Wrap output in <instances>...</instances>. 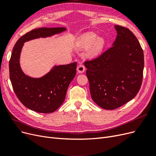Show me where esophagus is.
Masks as SVG:
<instances>
[{
  "instance_id": "obj_1",
  "label": "esophagus",
  "mask_w": 156,
  "mask_h": 156,
  "mask_svg": "<svg viewBox=\"0 0 156 156\" xmlns=\"http://www.w3.org/2000/svg\"><path fill=\"white\" fill-rule=\"evenodd\" d=\"M77 71L79 73H83L84 72V71H85V67H84V66L83 64H79L77 68Z\"/></svg>"
}]
</instances>
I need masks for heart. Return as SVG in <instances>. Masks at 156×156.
Listing matches in <instances>:
<instances>
[{"instance_id":"obj_1","label":"heart","mask_w":156,"mask_h":156,"mask_svg":"<svg viewBox=\"0 0 156 156\" xmlns=\"http://www.w3.org/2000/svg\"><path fill=\"white\" fill-rule=\"evenodd\" d=\"M105 44L104 38L98 37L96 33L90 32L83 34L78 41V48L84 50L88 48L87 55L90 58H94L100 54Z\"/></svg>"}]
</instances>
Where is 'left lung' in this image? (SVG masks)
<instances>
[{
  "instance_id": "1",
  "label": "left lung",
  "mask_w": 156,
  "mask_h": 156,
  "mask_svg": "<svg viewBox=\"0 0 156 156\" xmlns=\"http://www.w3.org/2000/svg\"><path fill=\"white\" fill-rule=\"evenodd\" d=\"M117 36L110 49L84 62L92 100L113 110L136 96L142 84L144 53L133 32L115 25Z\"/></svg>"
}]
</instances>
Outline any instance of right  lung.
Wrapping results in <instances>:
<instances>
[{
	"mask_svg": "<svg viewBox=\"0 0 156 156\" xmlns=\"http://www.w3.org/2000/svg\"><path fill=\"white\" fill-rule=\"evenodd\" d=\"M66 30L64 27L34 29L21 36L13 47L9 62L10 79L19 100L32 111L51 113L59 108L76 74L77 62L54 66L41 77L29 76L23 72L20 65V56L24 43L40 37H51Z\"/></svg>",
	"mask_w": 156,
	"mask_h": 156,
	"instance_id": "add662e5",
	"label": "right lung"
}]
</instances>
